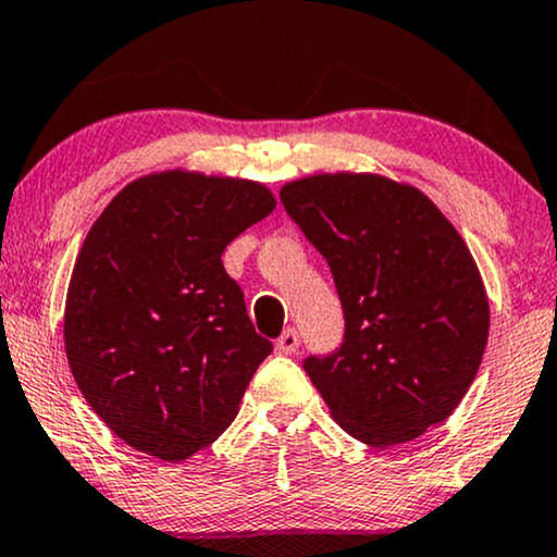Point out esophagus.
Segmentation results:
<instances>
[{
    "label": "esophagus",
    "mask_w": 557,
    "mask_h": 557,
    "mask_svg": "<svg viewBox=\"0 0 557 557\" xmlns=\"http://www.w3.org/2000/svg\"><path fill=\"white\" fill-rule=\"evenodd\" d=\"M276 349L278 352L284 355H294L296 349H299V332L294 330V326H288V330H284V334L276 339Z\"/></svg>",
    "instance_id": "esophagus-1"
}]
</instances>
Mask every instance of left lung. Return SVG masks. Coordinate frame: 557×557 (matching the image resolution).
Returning a JSON list of instances; mask_svg holds the SVG:
<instances>
[{"instance_id": "left-lung-1", "label": "left lung", "mask_w": 557, "mask_h": 557, "mask_svg": "<svg viewBox=\"0 0 557 557\" xmlns=\"http://www.w3.org/2000/svg\"><path fill=\"white\" fill-rule=\"evenodd\" d=\"M281 200L330 263L345 342L304 370L334 421L395 446L446 421L474 383L490 299L459 231L421 189L375 172H319Z\"/></svg>"}]
</instances>
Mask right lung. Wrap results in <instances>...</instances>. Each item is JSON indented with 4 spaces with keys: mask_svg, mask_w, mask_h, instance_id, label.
I'll return each mask as SVG.
<instances>
[{
    "mask_svg": "<svg viewBox=\"0 0 557 557\" xmlns=\"http://www.w3.org/2000/svg\"><path fill=\"white\" fill-rule=\"evenodd\" d=\"M273 210L261 182L174 166L128 182L88 231L67 284L65 355L88 406L136 451L189 459L238 416L271 342L223 250Z\"/></svg>",
    "mask_w": 557,
    "mask_h": 557,
    "instance_id": "obj_1",
    "label": "right lung"
}]
</instances>
